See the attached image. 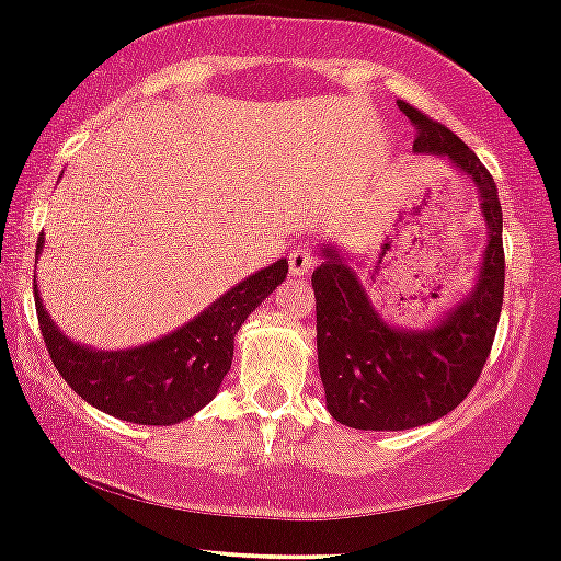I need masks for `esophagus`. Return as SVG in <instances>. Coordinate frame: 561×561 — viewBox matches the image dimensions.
Returning a JSON list of instances; mask_svg holds the SVG:
<instances>
[{
	"instance_id": "obj_1",
	"label": "esophagus",
	"mask_w": 561,
	"mask_h": 561,
	"mask_svg": "<svg viewBox=\"0 0 561 561\" xmlns=\"http://www.w3.org/2000/svg\"><path fill=\"white\" fill-rule=\"evenodd\" d=\"M314 264H318V260L307 249H294L288 254V267H291V275H297V278H305Z\"/></svg>"
}]
</instances>
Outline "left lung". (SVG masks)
<instances>
[{"instance_id":"obj_1","label":"left lung","mask_w":561,"mask_h":561,"mask_svg":"<svg viewBox=\"0 0 561 561\" xmlns=\"http://www.w3.org/2000/svg\"><path fill=\"white\" fill-rule=\"evenodd\" d=\"M400 111L416 127V153L445 156L474 182L488 247L467 299L430 329L387 323L347 256L320 247L323 264L312 273L320 381L329 413L352 430L400 432L448 416L480 379L503 305V211L493 174L445 124L408 103Z\"/></svg>"}]
</instances>
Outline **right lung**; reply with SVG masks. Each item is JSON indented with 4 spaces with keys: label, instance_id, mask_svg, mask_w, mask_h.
I'll list each match as a JSON object with an SVG mask.
<instances>
[{
    "label": "right lung",
    "instance_id": "obj_1",
    "mask_svg": "<svg viewBox=\"0 0 561 561\" xmlns=\"http://www.w3.org/2000/svg\"><path fill=\"white\" fill-rule=\"evenodd\" d=\"M44 236L36 243L42 254ZM278 260L236 283L178 331L131 350H92L71 342L34 288L39 329L49 357L68 387L98 411L145 426H172L209 405L232 363L236 333L256 307L286 280Z\"/></svg>",
    "mask_w": 561,
    "mask_h": 561
}]
</instances>
